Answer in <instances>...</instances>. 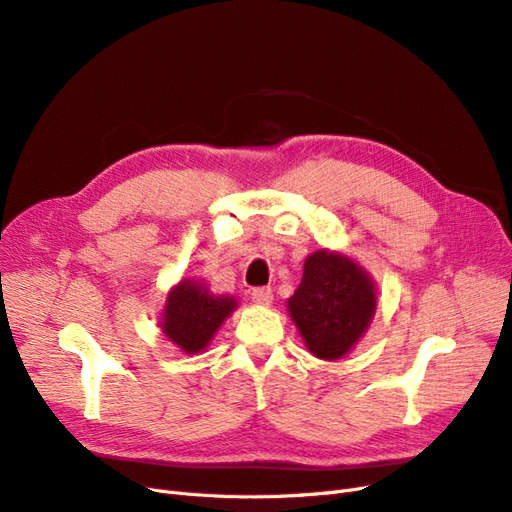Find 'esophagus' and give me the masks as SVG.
Wrapping results in <instances>:
<instances>
[{
	"mask_svg": "<svg viewBox=\"0 0 512 512\" xmlns=\"http://www.w3.org/2000/svg\"><path fill=\"white\" fill-rule=\"evenodd\" d=\"M252 301L258 305H271L273 301V290L269 286H260L252 290Z\"/></svg>",
	"mask_w": 512,
	"mask_h": 512,
	"instance_id": "34e87169",
	"label": "esophagus"
}]
</instances>
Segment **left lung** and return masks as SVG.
Listing matches in <instances>:
<instances>
[{
    "mask_svg": "<svg viewBox=\"0 0 512 512\" xmlns=\"http://www.w3.org/2000/svg\"><path fill=\"white\" fill-rule=\"evenodd\" d=\"M288 309L309 352L333 361L365 333L376 312V292L352 260L320 250L305 260L303 280Z\"/></svg>",
    "mask_w": 512,
    "mask_h": 512,
    "instance_id": "8db88e82",
    "label": "left lung"
}]
</instances>
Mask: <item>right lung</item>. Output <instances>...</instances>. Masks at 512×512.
Masks as SVG:
<instances>
[{"label": "right lung", "instance_id": "obj_1", "mask_svg": "<svg viewBox=\"0 0 512 512\" xmlns=\"http://www.w3.org/2000/svg\"><path fill=\"white\" fill-rule=\"evenodd\" d=\"M230 297H213L196 282H181L168 294L164 333L185 352H200L220 329L226 316L235 309Z\"/></svg>", "mask_w": 512, "mask_h": 512}]
</instances>
